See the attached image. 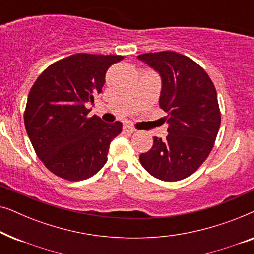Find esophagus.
<instances>
[{"label":"esophagus","mask_w":254,"mask_h":254,"mask_svg":"<svg viewBox=\"0 0 254 254\" xmlns=\"http://www.w3.org/2000/svg\"><path fill=\"white\" fill-rule=\"evenodd\" d=\"M123 130H124V133H126V134H131V133H134V131H136V129H135L133 126H130V125H127V124L124 125Z\"/></svg>","instance_id":"esophagus-1"}]
</instances>
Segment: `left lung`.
<instances>
[{
	"label": "left lung",
	"instance_id": "8db88e82",
	"mask_svg": "<svg viewBox=\"0 0 254 254\" xmlns=\"http://www.w3.org/2000/svg\"><path fill=\"white\" fill-rule=\"evenodd\" d=\"M161 75L159 106L168 116L166 140L154 137L140 155L155 178L177 182L192 175L210 154L221 125L217 93L209 76L192 59L171 51L137 57Z\"/></svg>",
	"mask_w": 254,
	"mask_h": 254
}]
</instances>
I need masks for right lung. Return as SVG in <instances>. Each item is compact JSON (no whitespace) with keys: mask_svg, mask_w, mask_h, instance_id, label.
<instances>
[{"mask_svg":"<svg viewBox=\"0 0 254 254\" xmlns=\"http://www.w3.org/2000/svg\"><path fill=\"white\" fill-rule=\"evenodd\" d=\"M121 55L78 53L54 62L30 90L24 113L26 133L44 165L61 178L78 182L107 161L110 143L123 124L88 118L86 103L102 92L105 74Z\"/></svg>","mask_w":254,"mask_h":254,"instance_id":"1","label":"right lung"}]
</instances>
